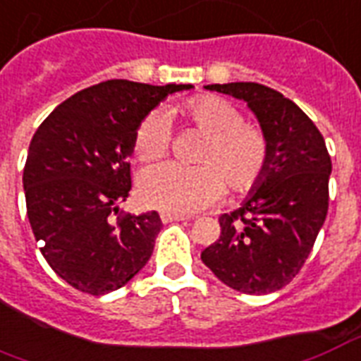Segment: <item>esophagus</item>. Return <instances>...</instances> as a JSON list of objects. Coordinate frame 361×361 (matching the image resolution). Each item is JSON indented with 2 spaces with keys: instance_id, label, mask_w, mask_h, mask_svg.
<instances>
[{
  "instance_id": "1",
  "label": "esophagus",
  "mask_w": 361,
  "mask_h": 361,
  "mask_svg": "<svg viewBox=\"0 0 361 361\" xmlns=\"http://www.w3.org/2000/svg\"><path fill=\"white\" fill-rule=\"evenodd\" d=\"M161 219H162V224H170V221H183V219H187V216H181V214H170V212H162Z\"/></svg>"
}]
</instances>
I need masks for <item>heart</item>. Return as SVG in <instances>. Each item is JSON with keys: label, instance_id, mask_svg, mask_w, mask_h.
I'll list each match as a JSON object with an SVG mask.
<instances>
[{"label": "heart", "instance_id": "1", "mask_svg": "<svg viewBox=\"0 0 361 361\" xmlns=\"http://www.w3.org/2000/svg\"><path fill=\"white\" fill-rule=\"evenodd\" d=\"M176 111L208 134L199 153L200 166L164 162L145 170L140 178V199L157 210L192 214L216 204L231 189L238 195L254 191L269 169V140L259 126L244 123L233 102L219 96H197ZM172 126L169 115L149 111L134 134V153L140 161L153 162L169 153Z\"/></svg>", "mask_w": 361, "mask_h": 361}]
</instances>
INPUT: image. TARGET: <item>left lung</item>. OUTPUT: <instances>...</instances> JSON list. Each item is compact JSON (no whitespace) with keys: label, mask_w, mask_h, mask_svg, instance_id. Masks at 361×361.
Segmentation results:
<instances>
[{"label":"left lung","mask_w":361,"mask_h":361,"mask_svg":"<svg viewBox=\"0 0 361 361\" xmlns=\"http://www.w3.org/2000/svg\"><path fill=\"white\" fill-rule=\"evenodd\" d=\"M247 102L269 140V169L238 210L219 217L221 235L200 259L229 288L265 295L295 279L329 206L331 157L316 125L279 90L259 82L208 85Z\"/></svg>","instance_id":"1"}]
</instances>
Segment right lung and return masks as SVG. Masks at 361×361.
<instances>
[{"label":"right lung","instance_id":"add662e5","mask_svg":"<svg viewBox=\"0 0 361 361\" xmlns=\"http://www.w3.org/2000/svg\"><path fill=\"white\" fill-rule=\"evenodd\" d=\"M189 89L98 82L62 102L35 130L22 176L27 219L35 240L45 242L47 263L71 288L104 295L149 261L162 221L157 212L119 210L132 187L128 157L140 121Z\"/></svg>","mask_w":361,"mask_h":361}]
</instances>
